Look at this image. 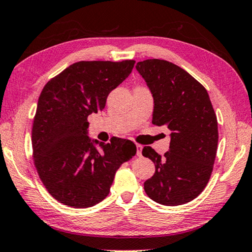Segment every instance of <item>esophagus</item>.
<instances>
[{"mask_svg":"<svg viewBox=\"0 0 252 252\" xmlns=\"http://www.w3.org/2000/svg\"><path fill=\"white\" fill-rule=\"evenodd\" d=\"M142 146L141 145H137V155L138 156H141V153H142Z\"/></svg>","mask_w":252,"mask_h":252,"instance_id":"34e87169","label":"esophagus"}]
</instances>
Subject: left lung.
<instances>
[{
    "label": "left lung",
    "instance_id": "obj_1",
    "mask_svg": "<svg viewBox=\"0 0 252 252\" xmlns=\"http://www.w3.org/2000/svg\"><path fill=\"white\" fill-rule=\"evenodd\" d=\"M136 69L153 95V125L171 130L164 157L149 146L142 149L155 164L145 191L160 205L187 204L207 186L215 162L219 127L209 95L186 70L165 60H145Z\"/></svg>",
    "mask_w": 252,
    "mask_h": 252
}]
</instances>
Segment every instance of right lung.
Wrapping results in <instances>:
<instances>
[{
  "label": "right lung",
  "mask_w": 252,
  "mask_h": 252,
  "mask_svg": "<svg viewBox=\"0 0 252 252\" xmlns=\"http://www.w3.org/2000/svg\"><path fill=\"white\" fill-rule=\"evenodd\" d=\"M134 63H73L40 93L32 133L33 163L45 188L62 204L73 208L98 204L110 193L118 168L136 155L130 140H92L87 121L104 110L108 94L126 80Z\"/></svg>",
  "instance_id": "right-lung-1"
}]
</instances>
